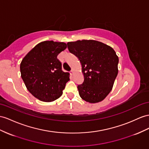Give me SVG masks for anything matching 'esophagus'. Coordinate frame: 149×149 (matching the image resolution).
I'll list each match as a JSON object with an SVG mask.
<instances>
[{
    "mask_svg": "<svg viewBox=\"0 0 149 149\" xmlns=\"http://www.w3.org/2000/svg\"><path fill=\"white\" fill-rule=\"evenodd\" d=\"M70 75H73V74H74V70H71L70 71Z\"/></svg>",
    "mask_w": 149,
    "mask_h": 149,
    "instance_id": "obj_1",
    "label": "esophagus"
}]
</instances>
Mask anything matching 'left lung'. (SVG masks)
<instances>
[{"label":"left lung","mask_w":149,"mask_h":149,"mask_svg":"<svg viewBox=\"0 0 149 149\" xmlns=\"http://www.w3.org/2000/svg\"><path fill=\"white\" fill-rule=\"evenodd\" d=\"M67 48L82 65L84 80L77 86L80 96L91 103L103 100L111 91L118 75L119 59L116 52L95 40L68 42Z\"/></svg>","instance_id":"1"}]
</instances>
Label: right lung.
I'll return each instance as SVG.
<instances>
[{"instance_id":"add662e5","label":"right lung","mask_w":149,"mask_h":149,"mask_svg":"<svg viewBox=\"0 0 149 149\" xmlns=\"http://www.w3.org/2000/svg\"><path fill=\"white\" fill-rule=\"evenodd\" d=\"M67 48L62 42L45 41L35 46L20 65L21 77L33 96L40 101H53L62 95L69 73L62 69L57 58Z\"/></svg>"}]
</instances>
